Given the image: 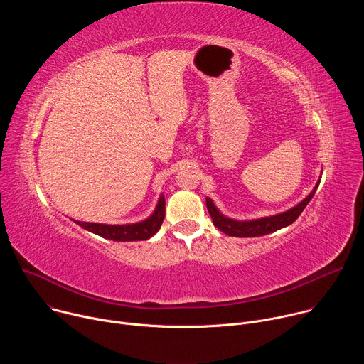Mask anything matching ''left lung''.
<instances>
[{
    "mask_svg": "<svg viewBox=\"0 0 364 364\" xmlns=\"http://www.w3.org/2000/svg\"><path fill=\"white\" fill-rule=\"evenodd\" d=\"M320 184H316V187L313 188L301 203H298L292 209L279 213V215H274L269 218H261V219H253V220H235L230 218L223 216L218 207L215 205V203L212 201V198L205 197V205L207 210H209L213 225L222 230L223 233H226L228 236H235V237H256V236H264L268 233H274L282 228L289 226L291 223H294L298 216L302 213V210L306 207V204L309 203V200L313 198V196L317 191V187Z\"/></svg>",
    "mask_w": 364,
    "mask_h": 364,
    "instance_id": "left-lung-1",
    "label": "left lung"
}]
</instances>
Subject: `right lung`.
<instances>
[{
    "mask_svg": "<svg viewBox=\"0 0 364 364\" xmlns=\"http://www.w3.org/2000/svg\"><path fill=\"white\" fill-rule=\"evenodd\" d=\"M164 216H166V198H164V194H161L154 213L142 222L131 223V225H103V223H87V222L75 220V223H77L80 228L95 235H99L109 240L134 242V240H146L157 233L163 225Z\"/></svg>",
    "mask_w": 364,
    "mask_h": 364,
    "instance_id": "obj_1",
    "label": "right lung"
}]
</instances>
